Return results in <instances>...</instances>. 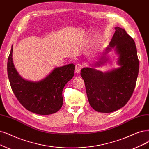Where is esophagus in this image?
<instances>
[{
    "instance_id": "34e87169",
    "label": "esophagus",
    "mask_w": 149,
    "mask_h": 149,
    "mask_svg": "<svg viewBox=\"0 0 149 149\" xmlns=\"http://www.w3.org/2000/svg\"><path fill=\"white\" fill-rule=\"evenodd\" d=\"M83 68V65L81 63H78L75 65V72L76 73H80L81 68Z\"/></svg>"
}]
</instances>
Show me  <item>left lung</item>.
<instances>
[{"label": "left lung", "mask_w": 149, "mask_h": 149, "mask_svg": "<svg viewBox=\"0 0 149 149\" xmlns=\"http://www.w3.org/2000/svg\"><path fill=\"white\" fill-rule=\"evenodd\" d=\"M115 29L105 53L115 48L119 54L120 68L105 73L90 68L81 70L89 103L99 112H112L125 106L133 95L139 73V59L133 38L122 28L116 27ZM105 58L102 56L96 65L104 63L107 60Z\"/></svg>", "instance_id": "obj_1"}]
</instances>
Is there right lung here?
I'll return each instance as SVG.
<instances>
[{
    "mask_svg": "<svg viewBox=\"0 0 149 149\" xmlns=\"http://www.w3.org/2000/svg\"><path fill=\"white\" fill-rule=\"evenodd\" d=\"M13 45L8 58L7 72L11 88L27 111L38 115L56 113L63 104L62 92L74 75L73 64L55 68L45 79L32 82L24 80L16 71L12 59Z\"/></svg>",
    "mask_w": 149,
    "mask_h": 149,
    "instance_id": "obj_1",
    "label": "right lung"
}]
</instances>
